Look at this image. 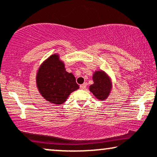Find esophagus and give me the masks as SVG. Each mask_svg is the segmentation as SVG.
<instances>
[{"label": "esophagus", "instance_id": "esophagus-1", "mask_svg": "<svg viewBox=\"0 0 157 157\" xmlns=\"http://www.w3.org/2000/svg\"><path fill=\"white\" fill-rule=\"evenodd\" d=\"M86 86H87V83H86V82H85V83H83V84L80 85V89H82V90L86 89Z\"/></svg>", "mask_w": 157, "mask_h": 157}]
</instances>
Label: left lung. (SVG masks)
<instances>
[{
  "mask_svg": "<svg viewBox=\"0 0 157 157\" xmlns=\"http://www.w3.org/2000/svg\"><path fill=\"white\" fill-rule=\"evenodd\" d=\"M94 83L89 87L90 91L97 99L104 101L107 99L113 88V81L108 74L103 70H97L92 76Z\"/></svg>",
  "mask_w": 157,
  "mask_h": 157,
  "instance_id": "1",
  "label": "left lung"
}]
</instances>
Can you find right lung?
I'll use <instances>...</instances> for the list:
<instances>
[{
    "instance_id": "right-lung-1",
    "label": "right lung",
    "mask_w": 157,
    "mask_h": 157,
    "mask_svg": "<svg viewBox=\"0 0 157 157\" xmlns=\"http://www.w3.org/2000/svg\"><path fill=\"white\" fill-rule=\"evenodd\" d=\"M36 83L41 97L57 105L65 102L69 96L80 88L73 74L66 71L64 62L58 53L51 55L39 66Z\"/></svg>"
}]
</instances>
